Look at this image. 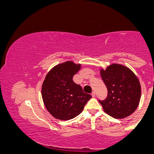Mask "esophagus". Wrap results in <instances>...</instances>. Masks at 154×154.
Wrapping results in <instances>:
<instances>
[{"label":"esophagus","instance_id":"1","mask_svg":"<svg viewBox=\"0 0 154 154\" xmlns=\"http://www.w3.org/2000/svg\"><path fill=\"white\" fill-rule=\"evenodd\" d=\"M91 96H92V97H95V96H96V94H95V92H94H94H92Z\"/></svg>","mask_w":154,"mask_h":154}]
</instances>
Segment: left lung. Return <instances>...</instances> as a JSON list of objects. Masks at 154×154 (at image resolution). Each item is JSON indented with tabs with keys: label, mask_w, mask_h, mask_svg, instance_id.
Wrapping results in <instances>:
<instances>
[{
	"label": "left lung",
	"mask_w": 154,
	"mask_h": 154,
	"mask_svg": "<svg viewBox=\"0 0 154 154\" xmlns=\"http://www.w3.org/2000/svg\"><path fill=\"white\" fill-rule=\"evenodd\" d=\"M100 75L107 88V97L99 100L105 113L115 119H123L133 113L141 98L139 79L131 69L123 65L113 63Z\"/></svg>",
	"instance_id": "left-lung-1"
}]
</instances>
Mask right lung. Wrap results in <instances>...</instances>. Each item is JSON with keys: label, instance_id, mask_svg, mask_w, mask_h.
<instances>
[{"label": "right lung", "instance_id": "right-lung-1", "mask_svg": "<svg viewBox=\"0 0 154 154\" xmlns=\"http://www.w3.org/2000/svg\"><path fill=\"white\" fill-rule=\"evenodd\" d=\"M80 68L81 64L66 61L51 68L45 77L42 86V100L48 112L57 119L76 117L91 98L72 80Z\"/></svg>", "mask_w": 154, "mask_h": 154}]
</instances>
